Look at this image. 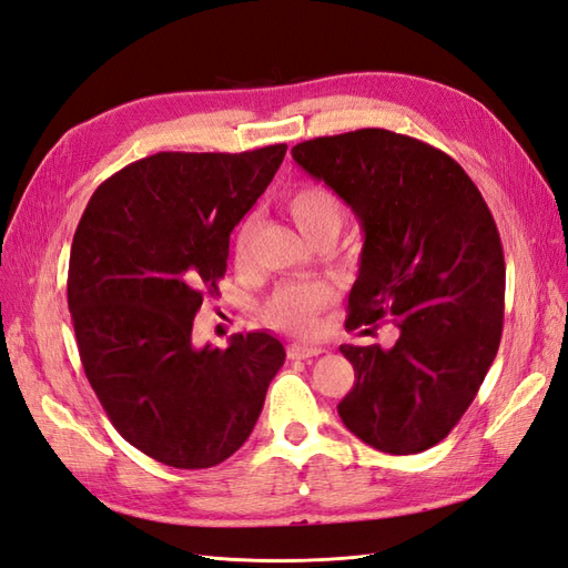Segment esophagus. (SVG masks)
<instances>
[{"mask_svg": "<svg viewBox=\"0 0 568 568\" xmlns=\"http://www.w3.org/2000/svg\"><path fill=\"white\" fill-rule=\"evenodd\" d=\"M316 355H322V347H318V345H312V343L287 345V357L290 359H310V357H316Z\"/></svg>", "mask_w": 568, "mask_h": 568, "instance_id": "esophagus-1", "label": "esophagus"}]
</instances>
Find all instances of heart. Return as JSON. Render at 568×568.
Segmentation results:
<instances>
[{"label":"heart","mask_w":568,"mask_h":568,"mask_svg":"<svg viewBox=\"0 0 568 568\" xmlns=\"http://www.w3.org/2000/svg\"><path fill=\"white\" fill-rule=\"evenodd\" d=\"M287 211L304 237H316L322 232H338L343 225V203L333 189L324 184H302L287 196ZM252 235V217L237 230L235 252L244 256ZM333 300L331 287L324 283H283L271 293L264 304L266 322L275 328L307 333L314 326V316Z\"/></svg>","instance_id":"1"}]
</instances>
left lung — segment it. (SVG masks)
<instances>
[{
  "instance_id": "8db88e82",
  "label": "left lung",
  "mask_w": 568,
  "mask_h": 568,
  "mask_svg": "<svg viewBox=\"0 0 568 568\" xmlns=\"http://www.w3.org/2000/svg\"><path fill=\"white\" fill-rule=\"evenodd\" d=\"M293 158L365 232L347 328L384 316L398 328L390 347L341 345L355 369L343 425L384 454L427 450L458 425L499 351L497 223L454 158L388 129L302 141Z\"/></svg>"
}]
</instances>
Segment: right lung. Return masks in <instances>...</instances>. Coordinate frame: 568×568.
Listing matches in <instances>:
<instances>
[{
	"label": "right lung",
	"instance_id": "right-lung-1",
	"mask_svg": "<svg viewBox=\"0 0 568 568\" xmlns=\"http://www.w3.org/2000/svg\"><path fill=\"white\" fill-rule=\"evenodd\" d=\"M287 145L155 153L95 189L69 256L67 300L85 376L110 423L158 463L213 468L250 439L285 347L266 331L194 345L230 232Z\"/></svg>",
	"mask_w": 568,
	"mask_h": 568
}]
</instances>
